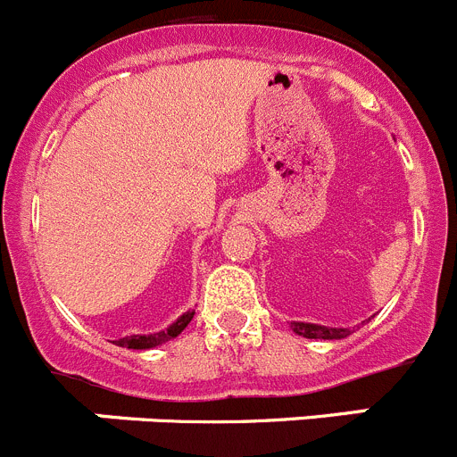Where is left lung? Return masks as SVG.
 Masks as SVG:
<instances>
[{"mask_svg": "<svg viewBox=\"0 0 457 457\" xmlns=\"http://www.w3.org/2000/svg\"><path fill=\"white\" fill-rule=\"evenodd\" d=\"M291 329L297 336L304 338H320V340H340L347 338L352 331L349 329H329V327H318V325H306V322H291Z\"/></svg>", "mask_w": 457, "mask_h": 457, "instance_id": "1", "label": "left lung"}]
</instances>
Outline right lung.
<instances>
[{
    "mask_svg": "<svg viewBox=\"0 0 457 457\" xmlns=\"http://www.w3.org/2000/svg\"><path fill=\"white\" fill-rule=\"evenodd\" d=\"M191 318H194V311H187V313L180 315V318H178L176 322H173V325L169 327V329L160 331V334L126 336V338L114 340V345H119V347H128V349H151V347H157V345H162V343H166V340L180 336L182 329H185V327L191 322Z\"/></svg>",
    "mask_w": 457,
    "mask_h": 457,
    "instance_id": "right-lung-1",
    "label": "right lung"
}]
</instances>
